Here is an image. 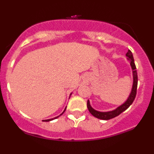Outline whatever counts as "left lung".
I'll return each instance as SVG.
<instances>
[{
  "label": "left lung",
  "mask_w": 154,
  "mask_h": 154,
  "mask_svg": "<svg viewBox=\"0 0 154 154\" xmlns=\"http://www.w3.org/2000/svg\"><path fill=\"white\" fill-rule=\"evenodd\" d=\"M127 59L130 61V66H131L132 71V78H133V82H132V90L130 92V95H129L128 98L122 104L119 106L117 108L112 111H97L93 109L91 106V103H90V100H88L87 107L89 110L91 114L95 117L98 118V119H103V120H109L113 118L116 117V116H119L121 113L128 109L132 103V102L135 100L136 96V93H137V70H136V66L134 62L133 56H132V52L130 50H128V53L126 54Z\"/></svg>",
  "instance_id": "8db88e82"
}]
</instances>
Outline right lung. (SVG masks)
<instances>
[{
	"mask_svg": "<svg viewBox=\"0 0 154 154\" xmlns=\"http://www.w3.org/2000/svg\"><path fill=\"white\" fill-rule=\"evenodd\" d=\"M72 93H70V95H69V97H70V96H71V95H72ZM66 108H65V109H64V110H63V112H62V113H61V114H60V115H59V116H56V117L52 118V119H45V120H43V122H50V121H52V120H54V119H57V118H58V117H59V116H61V115H62V114H63V113H64V111H65V110H66Z\"/></svg>",
	"mask_w": 154,
	"mask_h": 154,
	"instance_id": "1",
	"label": "right lung"
}]
</instances>
